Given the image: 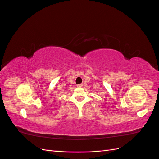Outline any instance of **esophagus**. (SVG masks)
Here are the masks:
<instances>
[{"mask_svg": "<svg viewBox=\"0 0 159 159\" xmlns=\"http://www.w3.org/2000/svg\"><path fill=\"white\" fill-rule=\"evenodd\" d=\"M78 87H83V84H79V85H77Z\"/></svg>", "mask_w": 159, "mask_h": 159, "instance_id": "1", "label": "esophagus"}]
</instances>
